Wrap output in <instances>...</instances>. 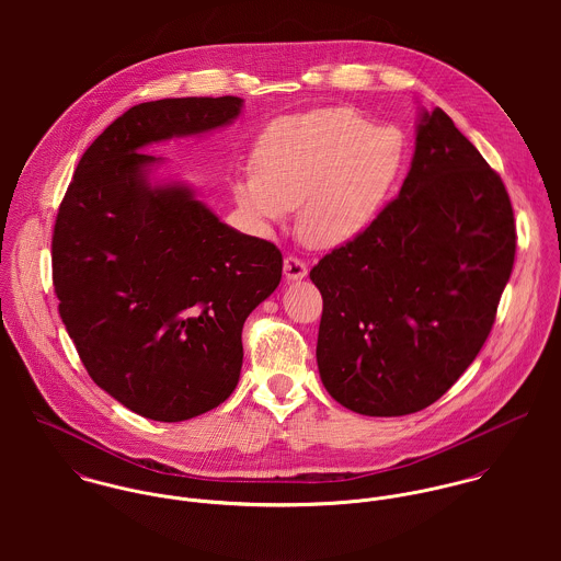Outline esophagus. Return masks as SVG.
Segmentation results:
<instances>
[{
  "label": "esophagus",
  "mask_w": 561,
  "mask_h": 561,
  "mask_svg": "<svg viewBox=\"0 0 561 561\" xmlns=\"http://www.w3.org/2000/svg\"><path fill=\"white\" fill-rule=\"evenodd\" d=\"M307 274H309V265L300 256H294V254L285 256V276H287V280H300Z\"/></svg>",
  "instance_id": "1"
}]
</instances>
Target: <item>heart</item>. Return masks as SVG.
Listing matches in <instances>:
<instances>
[{"label": "heart", "mask_w": 561, "mask_h": 561, "mask_svg": "<svg viewBox=\"0 0 561 561\" xmlns=\"http://www.w3.org/2000/svg\"><path fill=\"white\" fill-rule=\"evenodd\" d=\"M403 163V138L354 107H325L270 125L254 172L236 185L243 209L283 222L300 205V231L336 245L360 236L389 198Z\"/></svg>", "instance_id": "heart-1"}]
</instances>
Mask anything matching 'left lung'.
Masks as SVG:
<instances>
[{
  "instance_id": "left-lung-1",
  "label": "left lung",
  "mask_w": 561,
  "mask_h": 561,
  "mask_svg": "<svg viewBox=\"0 0 561 561\" xmlns=\"http://www.w3.org/2000/svg\"><path fill=\"white\" fill-rule=\"evenodd\" d=\"M514 254L501 176L440 107L423 112L400 194L311 270L325 391L367 416L443 398L492 330Z\"/></svg>"
}]
</instances>
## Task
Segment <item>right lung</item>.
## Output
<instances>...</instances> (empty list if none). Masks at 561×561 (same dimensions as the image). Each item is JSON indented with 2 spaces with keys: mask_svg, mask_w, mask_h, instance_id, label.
<instances>
[{
  "mask_svg": "<svg viewBox=\"0 0 561 561\" xmlns=\"http://www.w3.org/2000/svg\"><path fill=\"white\" fill-rule=\"evenodd\" d=\"M240 96L129 107L81 156L60 203L51 270L58 311L88 376L129 410L185 421L240 380L241 328L278 287L283 254L238 233L185 185L153 187L140 153L238 118Z\"/></svg>",
  "mask_w": 561,
  "mask_h": 561,
  "instance_id": "1",
  "label": "right lung"
}]
</instances>
